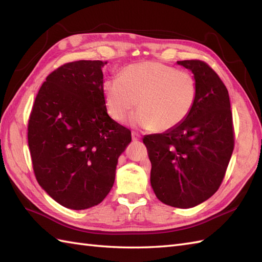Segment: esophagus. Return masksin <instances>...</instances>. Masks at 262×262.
<instances>
[{
    "label": "esophagus",
    "mask_w": 262,
    "mask_h": 262,
    "mask_svg": "<svg viewBox=\"0 0 262 262\" xmlns=\"http://www.w3.org/2000/svg\"><path fill=\"white\" fill-rule=\"evenodd\" d=\"M131 136H132V140H133V141H139L140 138H141L140 134H138L137 132H132Z\"/></svg>",
    "instance_id": "1"
}]
</instances>
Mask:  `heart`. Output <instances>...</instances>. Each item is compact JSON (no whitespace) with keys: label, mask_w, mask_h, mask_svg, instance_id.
<instances>
[{"label":"heart","mask_w":262,"mask_h":262,"mask_svg":"<svg viewBox=\"0 0 262 262\" xmlns=\"http://www.w3.org/2000/svg\"><path fill=\"white\" fill-rule=\"evenodd\" d=\"M108 115L121 121L138 105L129 122L143 130L176 128L191 112L198 87L194 77L160 62H142L123 69L121 76L102 85Z\"/></svg>","instance_id":"obj_1"}]
</instances>
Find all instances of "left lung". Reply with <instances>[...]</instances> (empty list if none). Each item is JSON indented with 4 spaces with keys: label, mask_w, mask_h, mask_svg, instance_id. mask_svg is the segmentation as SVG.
Masks as SVG:
<instances>
[{
    "label": "left lung",
    "mask_w": 262,
    "mask_h": 262,
    "mask_svg": "<svg viewBox=\"0 0 262 262\" xmlns=\"http://www.w3.org/2000/svg\"><path fill=\"white\" fill-rule=\"evenodd\" d=\"M190 70L198 93L193 108L176 128L143 138L152 169L150 186L157 199L189 209L217 191L234 149L228 92L203 61H177Z\"/></svg>",
    "instance_id": "1"
}]
</instances>
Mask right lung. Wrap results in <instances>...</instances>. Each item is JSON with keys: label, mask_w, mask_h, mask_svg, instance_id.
I'll use <instances>...</instances> for the list:
<instances>
[{"label": "right lung", "mask_w": 262, "mask_h": 262, "mask_svg": "<svg viewBox=\"0 0 262 262\" xmlns=\"http://www.w3.org/2000/svg\"><path fill=\"white\" fill-rule=\"evenodd\" d=\"M80 60L58 68L39 90L28 121V145L38 184L72 210L97 205L112 190L118 158L131 132L109 117L102 68Z\"/></svg>", "instance_id": "1"}]
</instances>
